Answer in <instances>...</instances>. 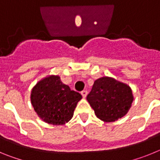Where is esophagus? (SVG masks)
<instances>
[{
	"mask_svg": "<svg viewBox=\"0 0 160 160\" xmlns=\"http://www.w3.org/2000/svg\"><path fill=\"white\" fill-rule=\"evenodd\" d=\"M81 94H82V95L83 98H85L87 97V90H82V91L81 92Z\"/></svg>",
	"mask_w": 160,
	"mask_h": 160,
	"instance_id": "34e87169",
	"label": "esophagus"
}]
</instances>
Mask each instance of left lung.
Segmentation results:
<instances>
[{
  "instance_id": "8db88e82",
  "label": "left lung",
  "mask_w": 160,
  "mask_h": 160,
  "mask_svg": "<svg viewBox=\"0 0 160 160\" xmlns=\"http://www.w3.org/2000/svg\"><path fill=\"white\" fill-rule=\"evenodd\" d=\"M87 99L99 119L114 122L127 114L134 97L128 85L102 77L95 80Z\"/></svg>"
}]
</instances>
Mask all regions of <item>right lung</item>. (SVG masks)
<instances>
[{
  "label": "right lung",
  "mask_w": 160,
  "mask_h": 160,
  "mask_svg": "<svg viewBox=\"0 0 160 160\" xmlns=\"http://www.w3.org/2000/svg\"><path fill=\"white\" fill-rule=\"evenodd\" d=\"M82 98L78 92L62 82L59 76L51 75L35 85L30 98L34 111L44 122L58 126L71 119Z\"/></svg>",
  "instance_id": "obj_1"
}]
</instances>
